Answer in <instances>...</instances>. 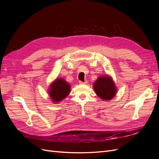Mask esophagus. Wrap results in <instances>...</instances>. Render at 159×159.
Masks as SVG:
<instances>
[{"instance_id": "34e87169", "label": "esophagus", "mask_w": 159, "mask_h": 159, "mask_svg": "<svg viewBox=\"0 0 159 159\" xmlns=\"http://www.w3.org/2000/svg\"><path fill=\"white\" fill-rule=\"evenodd\" d=\"M79 84H88V81H84V82H83V81H79Z\"/></svg>"}]
</instances>
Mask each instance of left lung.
<instances>
[{
	"instance_id": "8db88e82",
	"label": "left lung",
	"mask_w": 159,
	"mask_h": 159,
	"mask_svg": "<svg viewBox=\"0 0 159 159\" xmlns=\"http://www.w3.org/2000/svg\"><path fill=\"white\" fill-rule=\"evenodd\" d=\"M93 86L96 95L103 101L112 99L117 91L113 78L107 74L99 76Z\"/></svg>"
}]
</instances>
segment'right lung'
I'll list each match as a JSON object with an SVG mask.
<instances>
[{"mask_svg": "<svg viewBox=\"0 0 159 159\" xmlns=\"http://www.w3.org/2000/svg\"><path fill=\"white\" fill-rule=\"evenodd\" d=\"M70 85L64 79L59 78L52 82L48 93L52 102L57 103L70 94Z\"/></svg>", "mask_w": 159, "mask_h": 159, "instance_id": "right-lung-1", "label": "right lung"}]
</instances>
